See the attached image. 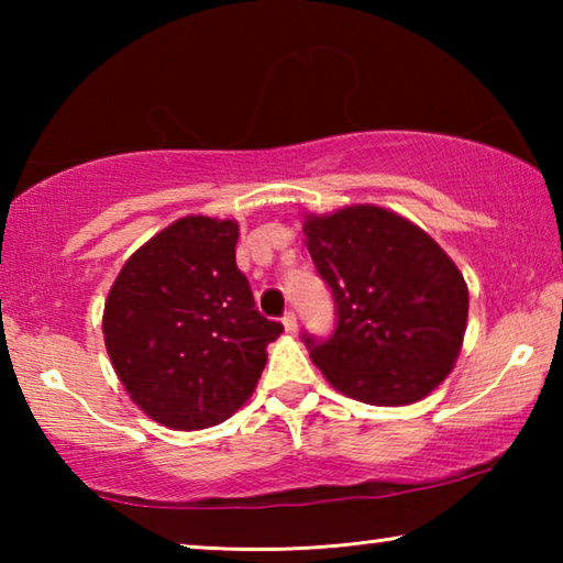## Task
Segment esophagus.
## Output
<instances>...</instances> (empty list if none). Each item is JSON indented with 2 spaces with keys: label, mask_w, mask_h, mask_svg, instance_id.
I'll return each instance as SVG.
<instances>
[{
  "label": "esophagus",
  "mask_w": 563,
  "mask_h": 563,
  "mask_svg": "<svg viewBox=\"0 0 563 563\" xmlns=\"http://www.w3.org/2000/svg\"><path fill=\"white\" fill-rule=\"evenodd\" d=\"M283 328H285V332H295L298 330V316H295L292 310H288L283 316Z\"/></svg>",
  "instance_id": "34e87169"
}]
</instances>
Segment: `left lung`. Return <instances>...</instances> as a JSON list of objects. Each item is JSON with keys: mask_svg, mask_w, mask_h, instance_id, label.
<instances>
[{"mask_svg": "<svg viewBox=\"0 0 563 563\" xmlns=\"http://www.w3.org/2000/svg\"><path fill=\"white\" fill-rule=\"evenodd\" d=\"M305 245L335 298L328 340L302 335L342 395L367 405H412L452 373L470 290L422 228L379 206L305 216Z\"/></svg>", "mask_w": 563, "mask_h": 563, "instance_id": "1", "label": "left lung"}]
</instances>
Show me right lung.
<instances>
[{"label":"right lung","instance_id":"add662e5","mask_svg":"<svg viewBox=\"0 0 563 563\" xmlns=\"http://www.w3.org/2000/svg\"><path fill=\"white\" fill-rule=\"evenodd\" d=\"M238 223L186 216L113 280L103 342L129 397L170 430H203L253 395L283 325L263 318L235 265Z\"/></svg>","mask_w":563,"mask_h":563}]
</instances>
